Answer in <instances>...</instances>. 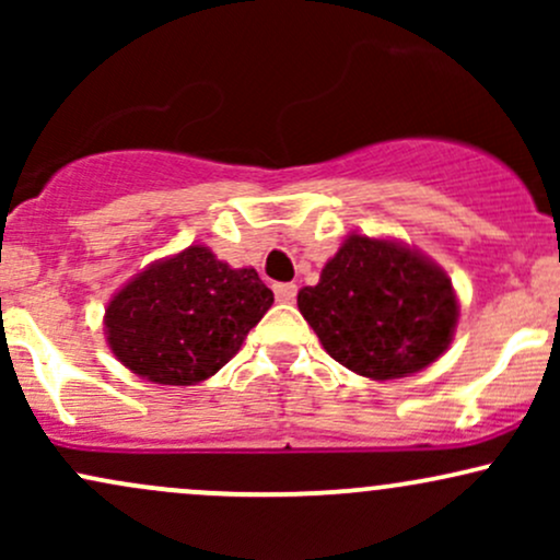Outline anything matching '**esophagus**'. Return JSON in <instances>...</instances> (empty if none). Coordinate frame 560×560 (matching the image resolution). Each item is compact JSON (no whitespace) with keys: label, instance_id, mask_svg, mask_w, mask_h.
<instances>
[{"label":"esophagus","instance_id":"esophagus-1","mask_svg":"<svg viewBox=\"0 0 560 560\" xmlns=\"http://www.w3.org/2000/svg\"><path fill=\"white\" fill-rule=\"evenodd\" d=\"M273 292L279 302H294V298H298V287L294 284H276Z\"/></svg>","mask_w":560,"mask_h":560}]
</instances>
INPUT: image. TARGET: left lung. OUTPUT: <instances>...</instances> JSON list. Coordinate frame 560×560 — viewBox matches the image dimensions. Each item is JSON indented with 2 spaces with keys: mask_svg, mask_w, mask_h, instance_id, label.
<instances>
[{
  "mask_svg": "<svg viewBox=\"0 0 560 560\" xmlns=\"http://www.w3.org/2000/svg\"><path fill=\"white\" fill-rule=\"evenodd\" d=\"M298 307L334 361L376 382L432 365L458 324L453 281L434 260L365 234L347 236Z\"/></svg>",
  "mask_w": 560,
  "mask_h": 560,
  "instance_id": "1",
  "label": "left lung"
}]
</instances>
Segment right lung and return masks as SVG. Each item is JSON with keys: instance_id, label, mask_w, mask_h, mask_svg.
<instances>
[{"instance_id": "1", "label": "right lung", "mask_w": 560, "mask_h": 560, "mask_svg": "<svg viewBox=\"0 0 560 560\" xmlns=\"http://www.w3.org/2000/svg\"><path fill=\"white\" fill-rule=\"evenodd\" d=\"M271 305L255 268H231L191 244L147 266L107 302V345L147 382L189 387L221 371Z\"/></svg>"}]
</instances>
